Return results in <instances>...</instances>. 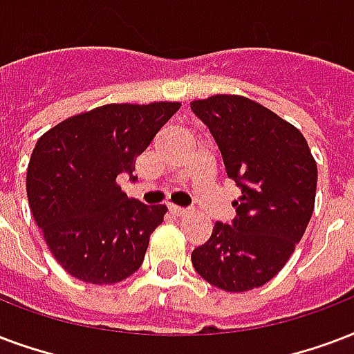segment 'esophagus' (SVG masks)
I'll list each match as a JSON object with an SVG mask.
<instances>
[{
	"label": "esophagus",
	"mask_w": 354,
	"mask_h": 354,
	"mask_svg": "<svg viewBox=\"0 0 354 354\" xmlns=\"http://www.w3.org/2000/svg\"><path fill=\"white\" fill-rule=\"evenodd\" d=\"M169 212L174 215V217H185L187 215V209H183V207H178V206H171L169 207Z\"/></svg>",
	"instance_id": "esophagus-1"
}]
</instances>
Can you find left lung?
Returning a JSON list of instances; mask_svg holds the SVG:
<instances>
[{
    "instance_id": "1",
    "label": "left lung",
    "mask_w": 354,
    "mask_h": 354,
    "mask_svg": "<svg viewBox=\"0 0 354 354\" xmlns=\"http://www.w3.org/2000/svg\"><path fill=\"white\" fill-rule=\"evenodd\" d=\"M212 131L228 178L241 187L232 225L215 223L191 254L202 279L239 293L260 288L290 260L315 202L317 165L299 129L254 100L215 94L191 102Z\"/></svg>"
}]
</instances>
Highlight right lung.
Segmentation results:
<instances>
[{
	"label": "right lung",
	"mask_w": 354,
	"mask_h": 354,
	"mask_svg": "<svg viewBox=\"0 0 354 354\" xmlns=\"http://www.w3.org/2000/svg\"><path fill=\"white\" fill-rule=\"evenodd\" d=\"M180 102L107 104L48 129L27 167V198L46 245L64 271L115 284L141 267L167 207L128 198L120 174L180 109Z\"/></svg>",
	"instance_id": "obj_1"
}]
</instances>
